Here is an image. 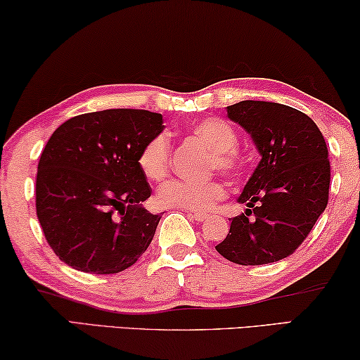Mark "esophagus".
<instances>
[{"label":"esophagus","mask_w":360,"mask_h":360,"mask_svg":"<svg viewBox=\"0 0 360 360\" xmlns=\"http://www.w3.org/2000/svg\"><path fill=\"white\" fill-rule=\"evenodd\" d=\"M189 214L194 219H197V221H205V219L208 218L207 213H200V212H191Z\"/></svg>","instance_id":"esophagus-1"}]
</instances>
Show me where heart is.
<instances>
[{
	"label": "heart",
	"mask_w": 360,
	"mask_h": 360,
	"mask_svg": "<svg viewBox=\"0 0 360 360\" xmlns=\"http://www.w3.org/2000/svg\"><path fill=\"white\" fill-rule=\"evenodd\" d=\"M192 134L212 150V165L219 171L233 173L243 163L238 152V132L221 120H203L192 126ZM169 141L165 134H158L143 146L139 155V166L146 178L162 179L168 171ZM224 197V187L218 181L192 182L184 179H169L158 189L162 205L184 210L207 212Z\"/></svg>",
	"instance_id": "1"
}]
</instances>
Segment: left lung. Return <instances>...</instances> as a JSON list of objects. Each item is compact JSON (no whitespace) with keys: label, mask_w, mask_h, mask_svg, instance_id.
<instances>
[{"label":"left lung","mask_w":360,"mask_h":360,"mask_svg":"<svg viewBox=\"0 0 360 360\" xmlns=\"http://www.w3.org/2000/svg\"><path fill=\"white\" fill-rule=\"evenodd\" d=\"M260 155L218 254L239 265L286 259L312 231L328 203V148L317 124L302 111L273 101L244 100L226 108Z\"/></svg>","instance_id":"1"}]
</instances>
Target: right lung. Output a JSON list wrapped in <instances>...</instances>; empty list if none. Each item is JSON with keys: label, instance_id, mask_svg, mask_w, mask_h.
I'll list each match as a JSON object with an SVG mask.
<instances>
[{"label": "right lung", "instance_id": "1", "mask_svg": "<svg viewBox=\"0 0 360 360\" xmlns=\"http://www.w3.org/2000/svg\"><path fill=\"white\" fill-rule=\"evenodd\" d=\"M163 116L103 110L74 116L51 134L37 169V217L64 264L92 275L120 273L152 243L162 213L142 207L152 187L139 166Z\"/></svg>", "mask_w": 360, "mask_h": 360}]
</instances>
